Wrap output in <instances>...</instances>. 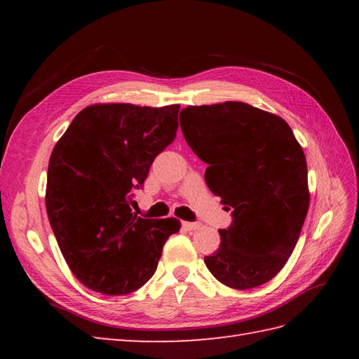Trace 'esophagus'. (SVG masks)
<instances>
[{
	"mask_svg": "<svg viewBox=\"0 0 359 359\" xmlns=\"http://www.w3.org/2000/svg\"><path fill=\"white\" fill-rule=\"evenodd\" d=\"M182 226H184L185 230H188V231H193V230H197V228L201 226V224H197V222H182Z\"/></svg>",
	"mask_w": 359,
	"mask_h": 359,
	"instance_id": "34e87169",
	"label": "esophagus"
}]
</instances>
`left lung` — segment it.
Returning a JSON list of instances; mask_svg holds the SVG:
<instances>
[{
	"instance_id": "1",
	"label": "left lung",
	"mask_w": 359,
	"mask_h": 359,
	"mask_svg": "<svg viewBox=\"0 0 359 359\" xmlns=\"http://www.w3.org/2000/svg\"><path fill=\"white\" fill-rule=\"evenodd\" d=\"M180 128L233 216L205 265L226 287L265 284L293 253L310 203L306 156L292 128L242 102L188 106Z\"/></svg>"
}]
</instances>
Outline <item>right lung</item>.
<instances>
[{
	"label": "right lung",
	"mask_w": 359,
	"mask_h": 359,
	"mask_svg": "<svg viewBox=\"0 0 359 359\" xmlns=\"http://www.w3.org/2000/svg\"><path fill=\"white\" fill-rule=\"evenodd\" d=\"M180 106L98 103L80 111L53 148L46 211L83 285L120 296L152 278L180 220L142 219L129 203L177 131Z\"/></svg>",
	"instance_id": "obj_1"
}]
</instances>
